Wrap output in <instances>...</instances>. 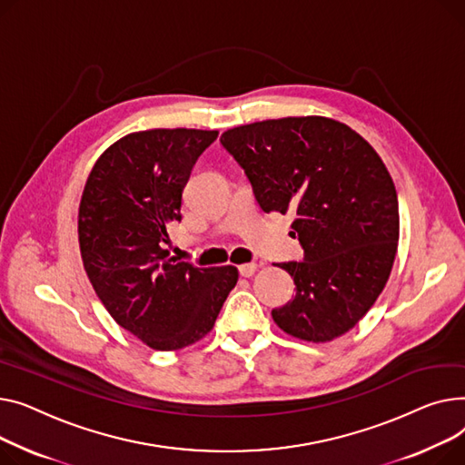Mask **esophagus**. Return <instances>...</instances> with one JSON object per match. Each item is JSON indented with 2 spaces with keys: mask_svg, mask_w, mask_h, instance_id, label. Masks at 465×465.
Returning a JSON list of instances; mask_svg holds the SVG:
<instances>
[{
  "mask_svg": "<svg viewBox=\"0 0 465 465\" xmlns=\"http://www.w3.org/2000/svg\"><path fill=\"white\" fill-rule=\"evenodd\" d=\"M240 276H243V278H252L255 272H257V264L255 262H248V264H242L240 268Z\"/></svg>",
  "mask_w": 465,
  "mask_h": 465,
  "instance_id": "1",
  "label": "esophagus"
}]
</instances>
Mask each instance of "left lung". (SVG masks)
Returning a JSON list of instances; mask_svg holds the SVG:
<instances>
[{"label":"left lung","instance_id":"obj_1","mask_svg":"<svg viewBox=\"0 0 465 465\" xmlns=\"http://www.w3.org/2000/svg\"><path fill=\"white\" fill-rule=\"evenodd\" d=\"M222 144L248 174L257 203L296 213L302 262H285L296 294L272 317L312 343L349 332L383 292L398 252L400 212L383 159L349 125L289 116L227 129Z\"/></svg>","mask_w":465,"mask_h":465}]
</instances>
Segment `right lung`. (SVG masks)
Here are the masks:
<instances>
[{
	"mask_svg": "<svg viewBox=\"0 0 465 465\" xmlns=\"http://www.w3.org/2000/svg\"><path fill=\"white\" fill-rule=\"evenodd\" d=\"M217 131L148 129L108 146L78 206L88 280L111 317L155 351L203 340L238 282L236 266L197 268L163 248L182 191Z\"/></svg>",
	"mask_w": 465,
	"mask_h": 465,
	"instance_id": "add662e5",
	"label": "right lung"
}]
</instances>
